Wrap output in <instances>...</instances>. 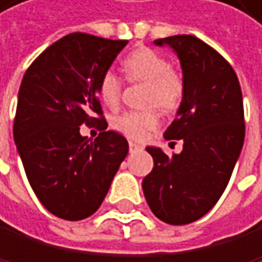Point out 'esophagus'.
Listing matches in <instances>:
<instances>
[{"instance_id":"obj_1","label":"esophagus","mask_w":262,"mask_h":262,"mask_svg":"<svg viewBox=\"0 0 262 262\" xmlns=\"http://www.w3.org/2000/svg\"><path fill=\"white\" fill-rule=\"evenodd\" d=\"M128 148H130V153H134V151H140L143 150V146L140 143H137V142H130L128 143Z\"/></svg>"}]
</instances>
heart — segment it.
I'll list each match as a JSON object with an SVG mask.
<instances>
[{
  "instance_id": "heart-1",
  "label": "heart",
  "mask_w": 262,
  "mask_h": 262,
  "mask_svg": "<svg viewBox=\"0 0 262 262\" xmlns=\"http://www.w3.org/2000/svg\"><path fill=\"white\" fill-rule=\"evenodd\" d=\"M125 78L130 83H146L145 105H158L163 111H176L184 98L183 75L171 68L161 53L151 49H137L122 61ZM98 94L109 107H117L122 98V79L116 71H104L98 83ZM160 124L157 109L128 111L117 116L112 127L134 140H143Z\"/></svg>"
}]
</instances>
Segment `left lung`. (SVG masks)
Masks as SVG:
<instances>
[{"label":"left lung","instance_id":"8db88e82","mask_svg":"<svg viewBox=\"0 0 262 262\" xmlns=\"http://www.w3.org/2000/svg\"><path fill=\"white\" fill-rule=\"evenodd\" d=\"M169 45L183 68L184 98L164 132L183 140L168 157L148 146L153 169L142 187L151 212L169 225H187L207 213L225 191L245 142V111L238 76L230 63L194 35L155 40Z\"/></svg>","mask_w":262,"mask_h":262}]
</instances>
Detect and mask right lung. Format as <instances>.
<instances>
[{"label":"right lung","instance_id":"obj_1","mask_svg":"<svg viewBox=\"0 0 262 262\" xmlns=\"http://www.w3.org/2000/svg\"><path fill=\"white\" fill-rule=\"evenodd\" d=\"M127 40L73 32L52 43L27 68L19 88L14 142L26 176L42 205L63 220L99 209L128 153L125 137H81L83 124H101L98 83Z\"/></svg>","mask_w":262,"mask_h":262}]
</instances>
